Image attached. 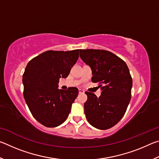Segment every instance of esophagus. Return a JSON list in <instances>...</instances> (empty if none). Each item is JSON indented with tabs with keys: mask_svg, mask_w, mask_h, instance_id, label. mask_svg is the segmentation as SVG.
I'll return each instance as SVG.
<instances>
[{
	"mask_svg": "<svg viewBox=\"0 0 159 159\" xmlns=\"http://www.w3.org/2000/svg\"><path fill=\"white\" fill-rule=\"evenodd\" d=\"M79 94H83V93H84V90H82V89H79Z\"/></svg>",
	"mask_w": 159,
	"mask_h": 159,
	"instance_id": "esophagus-1",
	"label": "esophagus"
}]
</instances>
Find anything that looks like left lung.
<instances>
[{"label": "left lung", "mask_w": 159, "mask_h": 159, "mask_svg": "<svg viewBox=\"0 0 159 159\" xmlns=\"http://www.w3.org/2000/svg\"><path fill=\"white\" fill-rule=\"evenodd\" d=\"M81 60L92 69V81L98 83L101 95L86 91L85 117L99 130L111 128L121 119L130 101L133 80L127 64L109 51L80 50Z\"/></svg>", "instance_id": "1"}]
</instances>
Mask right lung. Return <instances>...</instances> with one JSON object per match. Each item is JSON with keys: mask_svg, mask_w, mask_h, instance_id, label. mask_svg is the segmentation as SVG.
<instances>
[{"mask_svg": "<svg viewBox=\"0 0 159 159\" xmlns=\"http://www.w3.org/2000/svg\"><path fill=\"white\" fill-rule=\"evenodd\" d=\"M80 50H48L29 61L22 76L24 98L33 116L48 128L65 121L79 94L77 88L58 89L59 80L69 76Z\"/></svg>", "mask_w": 159, "mask_h": 159, "instance_id": "add662e5", "label": "right lung"}]
</instances>
